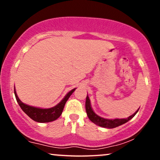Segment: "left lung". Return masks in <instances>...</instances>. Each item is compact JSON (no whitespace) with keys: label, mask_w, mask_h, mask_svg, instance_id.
Listing matches in <instances>:
<instances>
[{"label":"left lung","mask_w":160,"mask_h":160,"mask_svg":"<svg viewBox=\"0 0 160 160\" xmlns=\"http://www.w3.org/2000/svg\"><path fill=\"white\" fill-rule=\"evenodd\" d=\"M138 110L135 113H134L132 115L130 116V117H128V118H126V119H114V120L104 119L103 117H99V116L97 115L96 113L92 111V108L91 107L90 100H89V96H88V95L86 96V113H87L88 117H89V120H90L92 122H94L95 124L98 125V126H102V127H104V128H113L126 123V122H127L128 120H131L132 117H135V115L138 113Z\"/></svg>","instance_id":"1"}]
</instances>
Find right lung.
Returning <instances> with one entry per match:
<instances>
[{
	"label": "right lung",
	"mask_w": 160,
	"mask_h": 160,
	"mask_svg": "<svg viewBox=\"0 0 160 160\" xmlns=\"http://www.w3.org/2000/svg\"><path fill=\"white\" fill-rule=\"evenodd\" d=\"M75 89H72V90L70 91L69 92L65 95V98L62 99L61 102L57 104V105L55 106V107L47 108V109H43V108L32 107V106L24 104L23 102H22L21 101H20L19 97L17 96L16 89H14V93H15L16 101H17L18 104H19L20 108H22V111L25 112L31 119H32L33 120L38 122H49L57 120V119L61 116L62 111H63L64 107H65V105L66 102H67L68 99L69 98V97L71 96V94L74 92Z\"/></svg>",
	"instance_id": "obj_1"
}]
</instances>
